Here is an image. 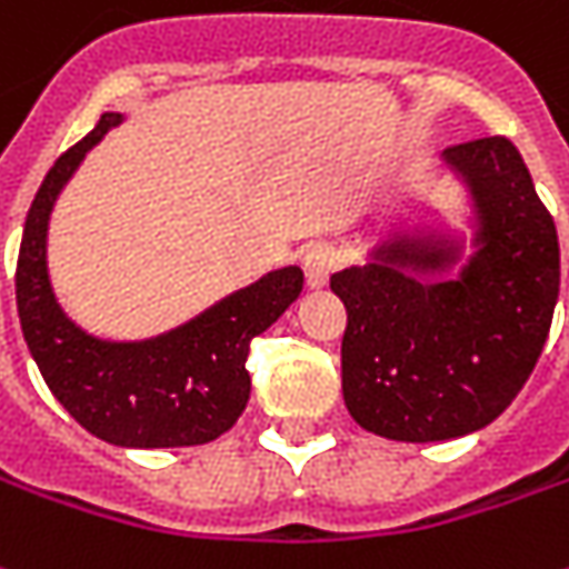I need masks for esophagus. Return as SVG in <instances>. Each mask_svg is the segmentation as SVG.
<instances>
[{
    "instance_id": "34e87169",
    "label": "esophagus",
    "mask_w": 569,
    "mask_h": 569,
    "mask_svg": "<svg viewBox=\"0 0 569 569\" xmlns=\"http://www.w3.org/2000/svg\"><path fill=\"white\" fill-rule=\"evenodd\" d=\"M333 264H336V254L330 246H311V249H305V254H301L305 283L311 286V289H320V286L327 283V277H330Z\"/></svg>"
}]
</instances>
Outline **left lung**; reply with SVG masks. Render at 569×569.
<instances>
[{
    "instance_id": "left-lung-1",
    "label": "left lung",
    "mask_w": 569,
    "mask_h": 569,
    "mask_svg": "<svg viewBox=\"0 0 569 569\" xmlns=\"http://www.w3.org/2000/svg\"><path fill=\"white\" fill-rule=\"evenodd\" d=\"M442 164L470 202V252L467 236L423 220L330 277L349 315L346 408L396 442L489 427L529 380L558 305V230L517 146L473 139Z\"/></svg>"
}]
</instances>
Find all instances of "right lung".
<instances>
[{"instance_id":"obj_1","label":"right lung","mask_w":569,"mask_h":569,"mask_svg":"<svg viewBox=\"0 0 569 569\" xmlns=\"http://www.w3.org/2000/svg\"><path fill=\"white\" fill-rule=\"evenodd\" d=\"M121 121V111H106L52 164L27 211L14 273L21 333L52 396L96 439L121 448L204 446L246 411L249 342L299 299L305 277L296 264L270 270L168 333L133 342L73 323L49 280V218L80 161Z\"/></svg>"}]
</instances>
